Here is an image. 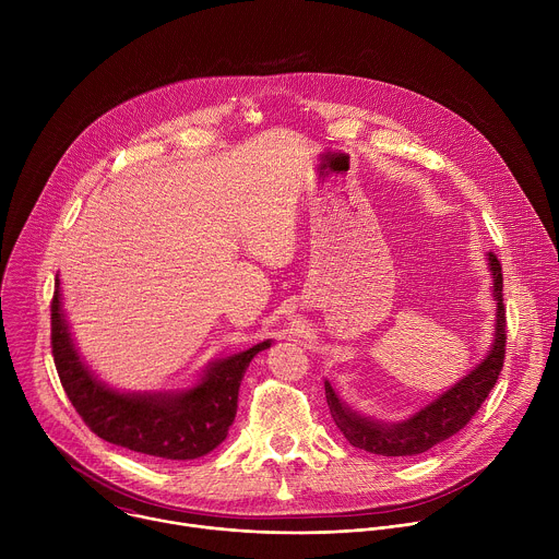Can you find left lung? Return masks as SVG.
<instances>
[{
	"mask_svg": "<svg viewBox=\"0 0 559 559\" xmlns=\"http://www.w3.org/2000/svg\"><path fill=\"white\" fill-rule=\"evenodd\" d=\"M489 270L493 276V296H496V338L487 358L468 371L460 382L440 393L433 403L416 412L403 423H378L365 418L349 409L332 384L325 380V395L334 423L343 436L358 449H365L376 455L403 457L418 455L440 444L442 440L455 436L466 423L483 407L489 391L496 386L498 376L504 365L507 347V311L502 294V265L493 252H489Z\"/></svg>",
	"mask_w": 559,
	"mask_h": 559,
	"instance_id": "8db88e82",
	"label": "left lung"
}]
</instances>
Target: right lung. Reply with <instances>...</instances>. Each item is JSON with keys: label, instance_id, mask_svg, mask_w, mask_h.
Wrapping results in <instances>:
<instances>
[{"label": "right lung", "instance_id": "right-lung-1", "mask_svg": "<svg viewBox=\"0 0 559 559\" xmlns=\"http://www.w3.org/2000/svg\"><path fill=\"white\" fill-rule=\"evenodd\" d=\"M50 345L68 401L93 433L152 457L194 460L227 438L246 369L272 341L207 365L192 389L179 393H121L97 380L79 358L61 311L59 278H55Z\"/></svg>", "mask_w": 559, "mask_h": 559}]
</instances>
